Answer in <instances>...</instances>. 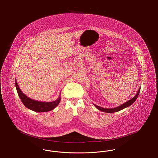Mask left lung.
Wrapping results in <instances>:
<instances>
[{"label":"left lung","mask_w":158,"mask_h":158,"mask_svg":"<svg viewBox=\"0 0 158 158\" xmlns=\"http://www.w3.org/2000/svg\"><path fill=\"white\" fill-rule=\"evenodd\" d=\"M140 88L138 89V91L137 92V94L135 95L134 97H133L132 99H131V100L126 102L125 103H123L122 105H121L120 106H118V107H114V108H104V107H100L95 104H94V105L95 106V107H96L98 110H101L102 112H106V113H114V112H116L118 111H120L121 110L125 109V107H129V106L132 105L133 103L136 101V99L138 97V95L140 92Z\"/></svg>","instance_id":"left-lung-1"}]
</instances>
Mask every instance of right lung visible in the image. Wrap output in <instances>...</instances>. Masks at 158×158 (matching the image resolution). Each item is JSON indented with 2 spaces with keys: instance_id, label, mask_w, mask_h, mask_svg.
Here are the masks:
<instances>
[{
  "instance_id": "1",
  "label": "right lung",
  "mask_w": 158,
  "mask_h": 158,
  "mask_svg": "<svg viewBox=\"0 0 158 158\" xmlns=\"http://www.w3.org/2000/svg\"><path fill=\"white\" fill-rule=\"evenodd\" d=\"M15 86L19 98L26 107L36 112H46L52 110L59 104L60 102V94L56 101L52 102L38 101L33 100L25 95L19 88L16 79H15Z\"/></svg>"
}]
</instances>
